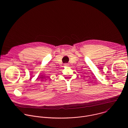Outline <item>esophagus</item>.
<instances>
[{
  "label": "esophagus",
  "mask_w": 128,
  "mask_h": 128,
  "mask_svg": "<svg viewBox=\"0 0 128 128\" xmlns=\"http://www.w3.org/2000/svg\"><path fill=\"white\" fill-rule=\"evenodd\" d=\"M64 65L65 66H68V64H67V63H65V64H64Z\"/></svg>",
  "instance_id": "obj_1"
}]
</instances>
